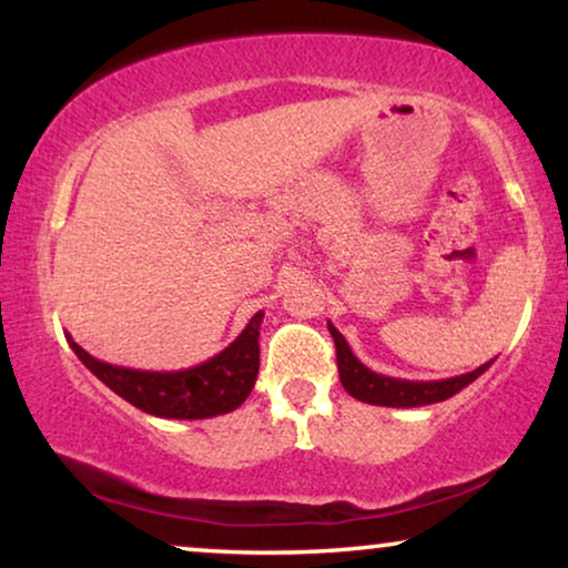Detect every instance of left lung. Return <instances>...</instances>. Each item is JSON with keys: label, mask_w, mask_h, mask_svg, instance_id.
I'll list each match as a JSON object with an SVG mask.
<instances>
[{"label": "left lung", "mask_w": 568, "mask_h": 568, "mask_svg": "<svg viewBox=\"0 0 568 568\" xmlns=\"http://www.w3.org/2000/svg\"><path fill=\"white\" fill-rule=\"evenodd\" d=\"M328 331L333 341H336V362H338L341 385H344V390L352 395V398L362 403H372V406H387V408L432 406V403L453 398L455 393H460L463 387H468L473 379H478L494 364V359L480 364L478 369L468 372V375L432 379V383H414V379L377 375V372L364 367V364L354 356L352 346L346 344V338L338 333L336 325L328 323Z\"/></svg>", "instance_id": "1"}]
</instances>
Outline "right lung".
<instances>
[{
    "instance_id": "right-lung-1",
    "label": "right lung",
    "mask_w": 568,
    "mask_h": 568,
    "mask_svg": "<svg viewBox=\"0 0 568 568\" xmlns=\"http://www.w3.org/2000/svg\"><path fill=\"white\" fill-rule=\"evenodd\" d=\"M263 310L251 317L245 331L212 359L178 372L131 369L100 362L67 336L72 352L115 395L144 414L160 418H212L243 406L258 377V336Z\"/></svg>"
}]
</instances>
